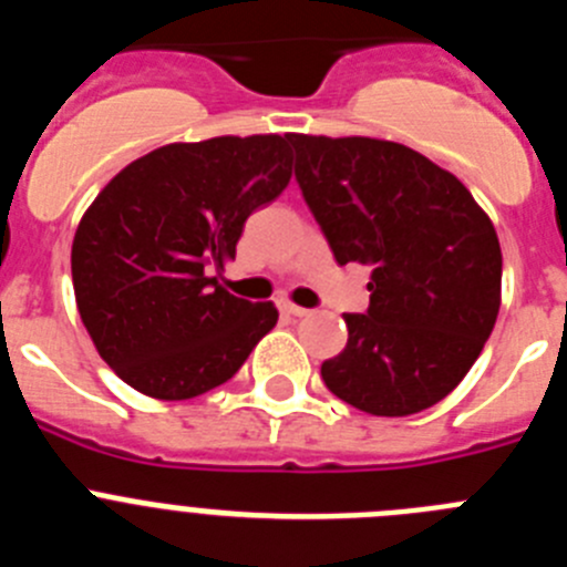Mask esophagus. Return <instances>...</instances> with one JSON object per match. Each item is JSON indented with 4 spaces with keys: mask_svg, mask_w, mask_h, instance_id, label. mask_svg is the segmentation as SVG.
Instances as JSON below:
<instances>
[{
    "mask_svg": "<svg viewBox=\"0 0 567 567\" xmlns=\"http://www.w3.org/2000/svg\"><path fill=\"white\" fill-rule=\"evenodd\" d=\"M278 307H280V312H284V315H292V318H307V315H309V309L295 307V303H289V300H280Z\"/></svg>",
    "mask_w": 567,
    "mask_h": 567,
    "instance_id": "esophagus-1",
    "label": "esophagus"
}]
</instances>
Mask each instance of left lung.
I'll list each match as a JSON object with an SVG mask.
<instances>
[{
    "mask_svg": "<svg viewBox=\"0 0 567 567\" xmlns=\"http://www.w3.org/2000/svg\"><path fill=\"white\" fill-rule=\"evenodd\" d=\"M295 178L334 260L372 267L365 315L320 365L329 392L405 417L457 389L499 312L503 252L457 175L380 138L289 135Z\"/></svg>",
    "mask_w": 567,
    "mask_h": 567,
    "instance_id": "left-lung-1",
    "label": "left lung"
}]
</instances>
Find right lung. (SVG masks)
I'll use <instances>...</instances> for the list:
<instances>
[{"label":"right lung","instance_id":"1","mask_svg":"<svg viewBox=\"0 0 567 567\" xmlns=\"http://www.w3.org/2000/svg\"><path fill=\"white\" fill-rule=\"evenodd\" d=\"M292 178L289 135H221L135 158L90 204L70 269L84 329L135 392L189 400L227 383L278 323L209 269Z\"/></svg>","mask_w":567,"mask_h":567}]
</instances>
